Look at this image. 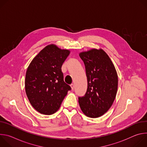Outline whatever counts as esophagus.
I'll list each match as a JSON object with an SVG mask.
<instances>
[{"label":"esophagus","mask_w":147,"mask_h":147,"mask_svg":"<svg viewBox=\"0 0 147 147\" xmlns=\"http://www.w3.org/2000/svg\"><path fill=\"white\" fill-rule=\"evenodd\" d=\"M70 87H71V89L73 90L74 88V84H71L70 85Z\"/></svg>","instance_id":"34e87169"}]
</instances>
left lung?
<instances>
[{
	"label": "left lung",
	"instance_id": "1",
	"mask_svg": "<svg viewBox=\"0 0 147 147\" xmlns=\"http://www.w3.org/2000/svg\"><path fill=\"white\" fill-rule=\"evenodd\" d=\"M86 67L88 86L84 96L78 97L82 112L91 118L99 117L111 107L118 86L116 70L102 49H92L79 54Z\"/></svg>",
	"mask_w": 147,
	"mask_h": 147
}]
</instances>
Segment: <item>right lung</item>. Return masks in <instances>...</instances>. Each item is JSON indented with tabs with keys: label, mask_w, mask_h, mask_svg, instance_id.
<instances>
[{
	"label": "right lung",
	"mask_w": 147,
	"mask_h": 147,
	"mask_svg": "<svg viewBox=\"0 0 147 147\" xmlns=\"http://www.w3.org/2000/svg\"><path fill=\"white\" fill-rule=\"evenodd\" d=\"M70 51L47 46L33 59L26 71L25 88L32 107L41 114L55 113L71 90L65 82L61 66Z\"/></svg>",
	"instance_id": "1"
}]
</instances>
